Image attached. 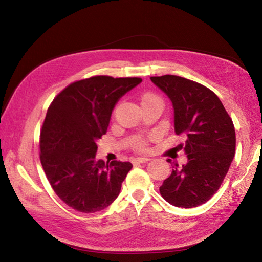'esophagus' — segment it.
Here are the masks:
<instances>
[{
    "instance_id": "obj_1",
    "label": "esophagus",
    "mask_w": 262,
    "mask_h": 262,
    "mask_svg": "<svg viewBox=\"0 0 262 262\" xmlns=\"http://www.w3.org/2000/svg\"><path fill=\"white\" fill-rule=\"evenodd\" d=\"M148 161H149L148 157H136L133 159V163H145Z\"/></svg>"
}]
</instances>
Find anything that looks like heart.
Listing matches in <instances>:
<instances>
[{
	"label": "heart",
	"instance_id": "heart-1",
	"mask_svg": "<svg viewBox=\"0 0 262 262\" xmlns=\"http://www.w3.org/2000/svg\"><path fill=\"white\" fill-rule=\"evenodd\" d=\"M148 99H159L158 97L155 95V94H144L142 96V101L144 100H148ZM134 148L136 150H139V151H144L145 149H147V142L144 140H137L134 142Z\"/></svg>",
	"mask_w": 262,
	"mask_h": 262
}]
</instances>
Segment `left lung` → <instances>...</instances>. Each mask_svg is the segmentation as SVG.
<instances>
[{
	"mask_svg": "<svg viewBox=\"0 0 262 262\" xmlns=\"http://www.w3.org/2000/svg\"><path fill=\"white\" fill-rule=\"evenodd\" d=\"M150 79L172 101L174 132L186 137L178 148L187 155L185 165L173 164L159 192L172 206L203 205L219 190L234 157L233 122L219 97L202 84L174 75Z\"/></svg>",
	"mask_w": 262,
	"mask_h": 262,
	"instance_id": "obj_1",
	"label": "left lung"
}]
</instances>
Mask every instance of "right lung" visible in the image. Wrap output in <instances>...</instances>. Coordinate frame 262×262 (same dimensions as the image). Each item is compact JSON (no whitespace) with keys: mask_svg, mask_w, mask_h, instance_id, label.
Instances as JSON below:
<instances>
[{"mask_svg":"<svg viewBox=\"0 0 262 262\" xmlns=\"http://www.w3.org/2000/svg\"><path fill=\"white\" fill-rule=\"evenodd\" d=\"M139 77L94 76L63 89L47 110L40 162L52 188L81 212L105 209L118 198L132 163L96 161V141L106 134L115 104Z\"/></svg>","mask_w":262,"mask_h":262,"instance_id":"add662e5","label":"right lung"}]
</instances>
